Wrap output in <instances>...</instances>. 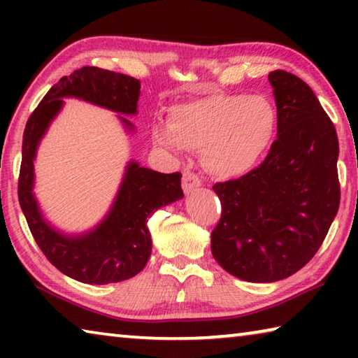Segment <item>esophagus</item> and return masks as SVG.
Segmentation results:
<instances>
[{"label": "esophagus", "mask_w": 358, "mask_h": 358, "mask_svg": "<svg viewBox=\"0 0 358 358\" xmlns=\"http://www.w3.org/2000/svg\"><path fill=\"white\" fill-rule=\"evenodd\" d=\"M192 178H194V177H192Z\"/></svg>", "instance_id": "esophagus-1"}]
</instances>
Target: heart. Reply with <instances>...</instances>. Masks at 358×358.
<instances>
[{
  "label": "heart",
  "instance_id": "b5f03b06",
  "mask_svg": "<svg viewBox=\"0 0 358 358\" xmlns=\"http://www.w3.org/2000/svg\"><path fill=\"white\" fill-rule=\"evenodd\" d=\"M256 134L243 123L235 124L227 121L216 131V145L227 151V153H237L243 161H254L256 148H254Z\"/></svg>",
  "mask_w": 358,
  "mask_h": 358
}]
</instances>
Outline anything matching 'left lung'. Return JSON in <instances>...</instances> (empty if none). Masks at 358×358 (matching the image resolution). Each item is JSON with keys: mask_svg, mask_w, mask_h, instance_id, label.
<instances>
[{"mask_svg": "<svg viewBox=\"0 0 358 358\" xmlns=\"http://www.w3.org/2000/svg\"><path fill=\"white\" fill-rule=\"evenodd\" d=\"M141 82L134 77L85 66L48 90L28 118L22 143L19 202L36 243L57 268L85 284L120 282L136 276L151 254L147 217L153 210L183 199L181 175L161 173L126 162L110 207L94 226L66 232L48 220L36 196L34 164L48 128L66 99H78L115 113L128 136L137 131L129 118L137 115Z\"/></svg>", "mask_w": 358, "mask_h": 358, "instance_id": "obj_1", "label": "left lung"}]
</instances>
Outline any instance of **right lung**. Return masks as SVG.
Masks as SVG:
<instances>
[{
    "instance_id": "right-lung-1",
    "label": "right lung",
    "mask_w": 358,
    "mask_h": 358,
    "mask_svg": "<svg viewBox=\"0 0 358 358\" xmlns=\"http://www.w3.org/2000/svg\"><path fill=\"white\" fill-rule=\"evenodd\" d=\"M276 141L257 169L216 183L220 224L211 252L248 282L284 280L310 262L339 207L338 137L316 94L286 71L268 74Z\"/></svg>"
}]
</instances>
